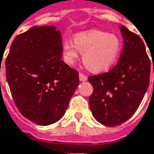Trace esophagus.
Masks as SVG:
<instances>
[{
	"label": "esophagus",
	"mask_w": 154,
	"mask_h": 154,
	"mask_svg": "<svg viewBox=\"0 0 154 154\" xmlns=\"http://www.w3.org/2000/svg\"><path fill=\"white\" fill-rule=\"evenodd\" d=\"M79 79H80V81H86L87 77L83 73H79Z\"/></svg>",
	"instance_id": "esophagus-1"
}]
</instances>
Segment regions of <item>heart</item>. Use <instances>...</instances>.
I'll use <instances>...</instances> for the list:
<instances>
[{"label":"heart","instance_id":"heart-1","mask_svg":"<svg viewBox=\"0 0 154 154\" xmlns=\"http://www.w3.org/2000/svg\"><path fill=\"white\" fill-rule=\"evenodd\" d=\"M78 52L83 54V63L94 72L109 69L118 59L121 41L116 35L101 31L91 30L74 36L73 42L63 43V56L66 63L73 64L78 58Z\"/></svg>","mask_w":154,"mask_h":154}]
</instances>
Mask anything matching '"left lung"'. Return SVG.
I'll return each instance as SVG.
<instances>
[{
  "label": "left lung",
  "instance_id": "1",
  "mask_svg": "<svg viewBox=\"0 0 154 154\" xmlns=\"http://www.w3.org/2000/svg\"><path fill=\"white\" fill-rule=\"evenodd\" d=\"M120 30L123 48L118 63L108 72L88 77L93 87L89 99L92 116L108 127L120 125L132 116L150 82L151 62L143 40L123 25Z\"/></svg>",
  "mask_w": 154,
  "mask_h": 154
}]
</instances>
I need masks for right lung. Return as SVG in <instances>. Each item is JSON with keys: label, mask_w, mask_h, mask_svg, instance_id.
<instances>
[{"label": "right lung", "mask_w": 154, "mask_h": 154, "mask_svg": "<svg viewBox=\"0 0 154 154\" xmlns=\"http://www.w3.org/2000/svg\"><path fill=\"white\" fill-rule=\"evenodd\" d=\"M62 52L60 31L33 26L14 38L6 58L13 100L36 124L46 126L62 118L79 84L78 71L61 59Z\"/></svg>", "instance_id": "add662e5"}]
</instances>
